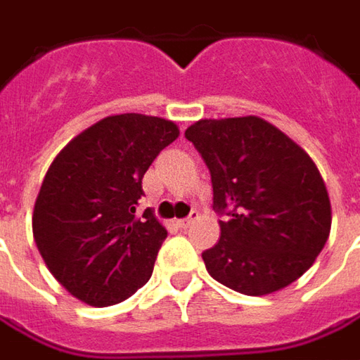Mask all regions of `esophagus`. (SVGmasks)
<instances>
[{"label": "esophagus", "instance_id": "obj_1", "mask_svg": "<svg viewBox=\"0 0 360 360\" xmlns=\"http://www.w3.org/2000/svg\"><path fill=\"white\" fill-rule=\"evenodd\" d=\"M195 219H197V212H191L187 219H179V221H177V224H179V229H189Z\"/></svg>", "mask_w": 360, "mask_h": 360}]
</instances>
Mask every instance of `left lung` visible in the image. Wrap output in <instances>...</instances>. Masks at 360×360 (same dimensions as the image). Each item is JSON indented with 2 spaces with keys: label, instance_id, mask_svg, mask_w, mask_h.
<instances>
[{
  "label": "left lung",
  "instance_id": "obj_1",
  "mask_svg": "<svg viewBox=\"0 0 360 360\" xmlns=\"http://www.w3.org/2000/svg\"><path fill=\"white\" fill-rule=\"evenodd\" d=\"M209 167L221 240L202 252L217 282L246 295L307 272L331 231V202L311 158L256 116L200 120L185 131Z\"/></svg>",
  "mask_w": 360,
  "mask_h": 360
}]
</instances>
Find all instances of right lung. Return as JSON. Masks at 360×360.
<instances>
[{
	"instance_id": "1",
	"label": "right lung",
	"mask_w": 360,
	"mask_h": 360,
	"mask_svg": "<svg viewBox=\"0 0 360 360\" xmlns=\"http://www.w3.org/2000/svg\"><path fill=\"white\" fill-rule=\"evenodd\" d=\"M179 136L169 120L120 114L78 134L46 171L33 236L58 283L88 305H114L146 285L167 231L136 214L141 179Z\"/></svg>"
}]
</instances>
